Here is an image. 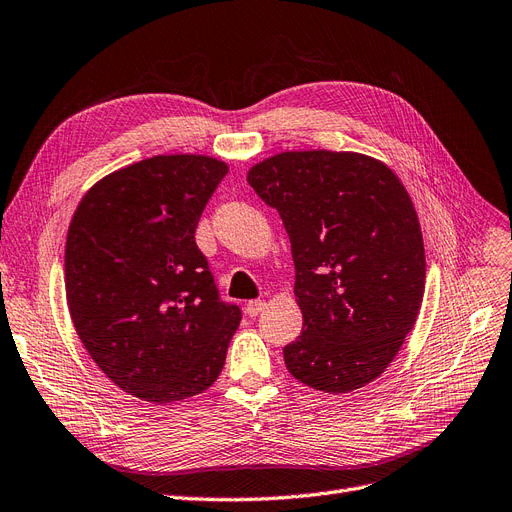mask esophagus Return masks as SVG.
<instances>
[{"mask_svg": "<svg viewBox=\"0 0 512 512\" xmlns=\"http://www.w3.org/2000/svg\"><path fill=\"white\" fill-rule=\"evenodd\" d=\"M264 307H267V303L264 301H250L248 305H245V313H248L250 317H256Z\"/></svg>", "mask_w": 512, "mask_h": 512, "instance_id": "esophagus-1", "label": "esophagus"}]
</instances>
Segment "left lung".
<instances>
[{
	"instance_id": "1",
	"label": "left lung",
	"mask_w": 512,
	"mask_h": 512,
	"mask_svg": "<svg viewBox=\"0 0 512 512\" xmlns=\"http://www.w3.org/2000/svg\"><path fill=\"white\" fill-rule=\"evenodd\" d=\"M248 182L292 243L303 332L290 375L328 394L377 379L415 326L426 288L417 211L396 173L358 152H281Z\"/></svg>"
}]
</instances>
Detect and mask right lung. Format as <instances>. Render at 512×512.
I'll return each instance as SVG.
<instances>
[{"instance_id":"1","label":"right lung","mask_w":512,"mask_h":512,"mask_svg":"<svg viewBox=\"0 0 512 512\" xmlns=\"http://www.w3.org/2000/svg\"><path fill=\"white\" fill-rule=\"evenodd\" d=\"M226 173L203 154L152 156L105 175L69 224V315L95 364L131 396L186 400L224 366L241 309L220 301L195 231Z\"/></svg>"}]
</instances>
